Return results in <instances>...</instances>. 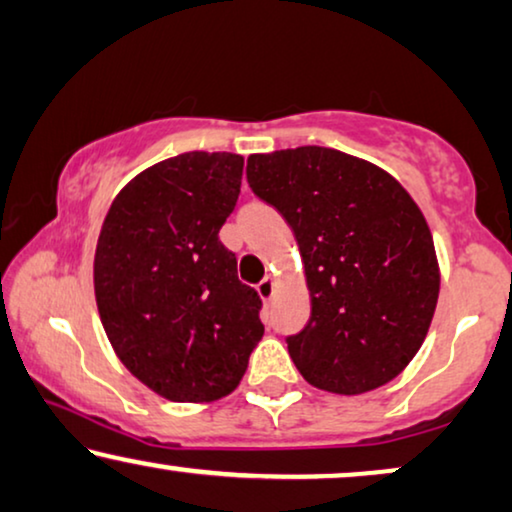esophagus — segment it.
Wrapping results in <instances>:
<instances>
[{
  "label": "esophagus",
  "instance_id": "34e87169",
  "mask_svg": "<svg viewBox=\"0 0 512 512\" xmlns=\"http://www.w3.org/2000/svg\"><path fill=\"white\" fill-rule=\"evenodd\" d=\"M257 292H260L264 302H269V299L274 297V278H264V281L257 283Z\"/></svg>",
  "mask_w": 512,
  "mask_h": 512
}]
</instances>
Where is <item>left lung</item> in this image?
I'll use <instances>...</instances> for the list:
<instances>
[{
  "instance_id": "8db88e82",
  "label": "left lung",
  "mask_w": 512,
  "mask_h": 512,
  "mask_svg": "<svg viewBox=\"0 0 512 512\" xmlns=\"http://www.w3.org/2000/svg\"><path fill=\"white\" fill-rule=\"evenodd\" d=\"M252 194L295 231L311 316L285 337L311 386L356 395L417 356L440 292L428 224L391 175L337 149L252 154Z\"/></svg>"
}]
</instances>
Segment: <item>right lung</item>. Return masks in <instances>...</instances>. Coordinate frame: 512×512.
<instances>
[{
    "label": "right lung",
    "mask_w": 512,
    "mask_h": 512,
    "mask_svg": "<svg viewBox=\"0 0 512 512\" xmlns=\"http://www.w3.org/2000/svg\"><path fill=\"white\" fill-rule=\"evenodd\" d=\"M243 156L187 152L121 189L95 248V302L133 377L175 403L234 391L264 335L262 299L238 281L220 229Z\"/></svg>",
    "instance_id": "1"
}]
</instances>
